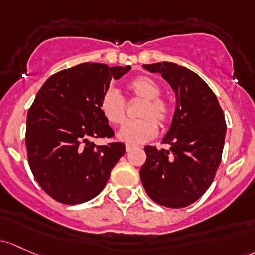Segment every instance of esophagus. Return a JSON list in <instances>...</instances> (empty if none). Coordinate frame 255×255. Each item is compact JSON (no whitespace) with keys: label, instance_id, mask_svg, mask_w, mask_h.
I'll use <instances>...</instances> for the list:
<instances>
[{"label":"esophagus","instance_id":"1","mask_svg":"<svg viewBox=\"0 0 255 255\" xmlns=\"http://www.w3.org/2000/svg\"><path fill=\"white\" fill-rule=\"evenodd\" d=\"M133 149H134V146H133V145H126V151H127V152L132 151Z\"/></svg>","mask_w":255,"mask_h":255}]
</instances>
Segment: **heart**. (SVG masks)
I'll return each mask as SVG.
<instances>
[{"mask_svg": "<svg viewBox=\"0 0 255 255\" xmlns=\"http://www.w3.org/2000/svg\"><path fill=\"white\" fill-rule=\"evenodd\" d=\"M128 90L144 100L135 121H128L119 130V139L127 144L139 145L146 143L157 134V122L165 125L170 117V110L166 103L159 98L161 88L151 77L140 76L128 83ZM100 110L109 122L120 125L126 116V103L116 89H107L100 99Z\"/></svg>", "mask_w": 255, "mask_h": 255, "instance_id": "b5f03b06", "label": "heart"}]
</instances>
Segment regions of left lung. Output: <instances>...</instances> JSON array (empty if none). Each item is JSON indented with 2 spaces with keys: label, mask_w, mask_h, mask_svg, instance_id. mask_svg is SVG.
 Returning a JSON list of instances; mask_svg holds the SVG:
<instances>
[{
  "label": "left lung",
  "mask_w": 255,
  "mask_h": 255,
  "mask_svg": "<svg viewBox=\"0 0 255 255\" xmlns=\"http://www.w3.org/2000/svg\"><path fill=\"white\" fill-rule=\"evenodd\" d=\"M160 73L176 94V110L162 143L170 149L145 146L140 179L157 204L179 209L197 202L213 183L221 162L226 122L218 98L191 69L172 62L145 64Z\"/></svg>",
  "instance_id": "obj_1"
}]
</instances>
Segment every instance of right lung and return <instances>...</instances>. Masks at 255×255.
I'll list each match as a JSON object with an SVG mask.
<instances>
[{
  "label": "right lung",
  "mask_w": 255,
  "mask_h": 255,
  "mask_svg": "<svg viewBox=\"0 0 255 255\" xmlns=\"http://www.w3.org/2000/svg\"><path fill=\"white\" fill-rule=\"evenodd\" d=\"M129 71L80 63L51 76L37 93L26 117L28 161L40 187L57 202L74 205L95 198L125 155V144L95 146L92 139L114 136L100 99L111 79Z\"/></svg>",
  "instance_id": "add662e5"
}]
</instances>
